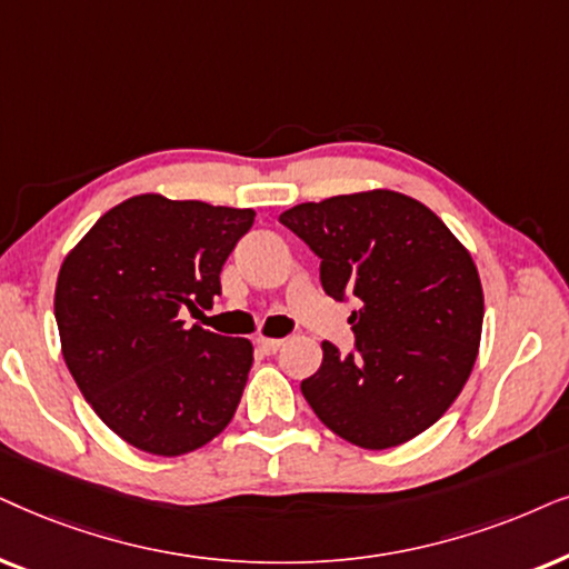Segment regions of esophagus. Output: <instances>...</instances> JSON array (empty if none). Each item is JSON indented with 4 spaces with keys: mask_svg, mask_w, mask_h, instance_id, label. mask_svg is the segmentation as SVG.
Wrapping results in <instances>:
<instances>
[{
    "mask_svg": "<svg viewBox=\"0 0 569 569\" xmlns=\"http://www.w3.org/2000/svg\"><path fill=\"white\" fill-rule=\"evenodd\" d=\"M257 346H260L262 353H276L283 346V338H257Z\"/></svg>",
    "mask_w": 569,
    "mask_h": 569,
    "instance_id": "esophagus-1",
    "label": "esophagus"
}]
</instances>
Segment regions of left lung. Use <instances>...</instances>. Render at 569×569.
<instances>
[{
    "instance_id": "8db88e82",
    "label": "left lung",
    "mask_w": 569,
    "mask_h": 569,
    "mask_svg": "<svg viewBox=\"0 0 569 569\" xmlns=\"http://www.w3.org/2000/svg\"><path fill=\"white\" fill-rule=\"evenodd\" d=\"M320 257L328 297H353L356 348L322 343L301 382L325 427L367 450L403 445L460 396L479 356L483 291L468 249L413 197L372 189L278 218Z\"/></svg>"
}]
</instances>
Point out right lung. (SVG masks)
I'll return each mask as SVG.
<instances>
[{
    "instance_id": "1",
    "label": "right lung",
    "mask_w": 569,
    "mask_h": 569,
    "mask_svg": "<svg viewBox=\"0 0 569 569\" xmlns=\"http://www.w3.org/2000/svg\"><path fill=\"white\" fill-rule=\"evenodd\" d=\"M254 210L138 194L64 257L54 317L67 369L113 435L177 458L221 435L244 392L252 343L184 328L221 293Z\"/></svg>"
}]
</instances>
